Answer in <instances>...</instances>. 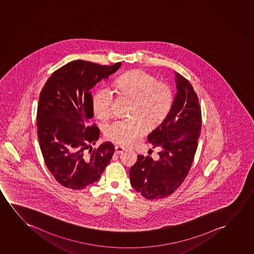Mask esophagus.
Wrapping results in <instances>:
<instances>
[{
    "label": "esophagus",
    "mask_w": 254,
    "mask_h": 254,
    "mask_svg": "<svg viewBox=\"0 0 254 254\" xmlns=\"http://www.w3.org/2000/svg\"><path fill=\"white\" fill-rule=\"evenodd\" d=\"M115 153H117V154H120V153H122L124 151H126L125 148L122 146H115Z\"/></svg>",
    "instance_id": "obj_1"
}]
</instances>
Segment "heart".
I'll return each mask as SVG.
<instances>
[{"label":"heart","instance_id":"heart-1","mask_svg":"<svg viewBox=\"0 0 254 254\" xmlns=\"http://www.w3.org/2000/svg\"><path fill=\"white\" fill-rule=\"evenodd\" d=\"M115 89L131 100L128 109L131 116L115 121L105 131L108 139L120 145L134 144L142 132L144 124L146 128L160 125L169 115L174 103L172 88L143 70H132L122 74L115 81ZM112 99L111 92L106 87L95 92L93 108L97 117L107 119L110 115Z\"/></svg>","mask_w":254,"mask_h":254}]
</instances>
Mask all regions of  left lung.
Instances as JSON below:
<instances>
[{
    "instance_id": "8db88e82",
    "label": "left lung",
    "mask_w": 254,
    "mask_h": 254,
    "mask_svg": "<svg viewBox=\"0 0 254 254\" xmlns=\"http://www.w3.org/2000/svg\"><path fill=\"white\" fill-rule=\"evenodd\" d=\"M176 94L169 115L147 136L159 158L138 156L129 171L130 183L147 199L172 194L187 177L201 131V109L191 83L175 73Z\"/></svg>"
}]
</instances>
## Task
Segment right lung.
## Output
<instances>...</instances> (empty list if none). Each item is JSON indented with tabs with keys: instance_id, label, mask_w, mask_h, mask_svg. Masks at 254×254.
Returning <instances> with one entry per match:
<instances>
[{
	"instance_id": "add662e5",
	"label": "right lung",
	"mask_w": 254,
	"mask_h": 254,
	"mask_svg": "<svg viewBox=\"0 0 254 254\" xmlns=\"http://www.w3.org/2000/svg\"><path fill=\"white\" fill-rule=\"evenodd\" d=\"M121 66L73 61L53 73L42 88L36 118L40 147L46 166L65 188L80 190L99 181L115 153L109 141L93 148L100 130L87 123L94 115L91 88Z\"/></svg>"
}]
</instances>
